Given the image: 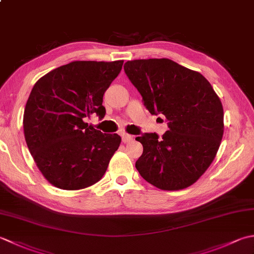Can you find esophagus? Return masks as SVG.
Wrapping results in <instances>:
<instances>
[{
	"instance_id": "34e87169",
	"label": "esophagus",
	"mask_w": 254,
	"mask_h": 254,
	"mask_svg": "<svg viewBox=\"0 0 254 254\" xmlns=\"http://www.w3.org/2000/svg\"><path fill=\"white\" fill-rule=\"evenodd\" d=\"M133 136L130 135V134H122V142L123 143H128L130 141H132Z\"/></svg>"
}]
</instances>
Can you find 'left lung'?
Listing matches in <instances>:
<instances>
[{
  "instance_id": "1",
  "label": "left lung",
  "mask_w": 254,
  "mask_h": 254,
  "mask_svg": "<svg viewBox=\"0 0 254 254\" xmlns=\"http://www.w3.org/2000/svg\"><path fill=\"white\" fill-rule=\"evenodd\" d=\"M124 72L152 115L166 117L163 138L144 133L135 139L143 154L135 167L143 179L161 190L193 185L212 164L224 134L219 97L202 74L169 59L133 60Z\"/></svg>"
}]
</instances>
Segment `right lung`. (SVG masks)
I'll return each mask as SVG.
<instances>
[{"label":"right lung","instance_id":"1","mask_svg":"<svg viewBox=\"0 0 254 254\" xmlns=\"http://www.w3.org/2000/svg\"><path fill=\"white\" fill-rule=\"evenodd\" d=\"M123 61H74L38 79L24 112V134L38 169L52 186L80 190L98 182L120 146L118 134L85 119L106 115L102 97Z\"/></svg>","mask_w":254,"mask_h":254}]
</instances>
